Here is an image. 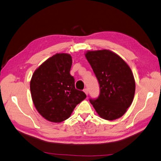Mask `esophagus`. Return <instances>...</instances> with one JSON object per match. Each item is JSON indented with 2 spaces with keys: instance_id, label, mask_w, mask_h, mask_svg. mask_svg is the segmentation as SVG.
Here are the masks:
<instances>
[{
  "instance_id": "esophagus-1",
  "label": "esophagus",
  "mask_w": 161,
  "mask_h": 161,
  "mask_svg": "<svg viewBox=\"0 0 161 161\" xmlns=\"http://www.w3.org/2000/svg\"><path fill=\"white\" fill-rule=\"evenodd\" d=\"M84 92L86 93V96H88V94H89V90H88V89H84Z\"/></svg>"
}]
</instances>
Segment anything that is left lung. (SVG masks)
I'll use <instances>...</instances> for the list:
<instances>
[{
	"label": "left lung",
	"mask_w": 161,
	"mask_h": 161,
	"mask_svg": "<svg viewBox=\"0 0 161 161\" xmlns=\"http://www.w3.org/2000/svg\"><path fill=\"white\" fill-rule=\"evenodd\" d=\"M85 56L100 85V95L90 103L100 117L112 121L121 117L133 103L135 81L128 65L108 49L88 51Z\"/></svg>",
	"instance_id": "1"
}]
</instances>
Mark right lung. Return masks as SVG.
<instances>
[{
  "mask_svg": "<svg viewBox=\"0 0 161 161\" xmlns=\"http://www.w3.org/2000/svg\"><path fill=\"white\" fill-rule=\"evenodd\" d=\"M72 64L70 54L56 53L41 64L30 82L35 107L42 117L53 123L70 117L79 103L86 97L75 89V79L70 74Z\"/></svg>",
  "mask_w": 161,
  "mask_h": 161,
  "instance_id": "1",
  "label": "right lung"
}]
</instances>
